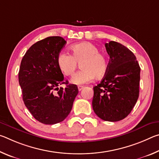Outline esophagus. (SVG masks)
<instances>
[{
	"label": "esophagus",
	"instance_id": "esophagus-1",
	"mask_svg": "<svg viewBox=\"0 0 159 159\" xmlns=\"http://www.w3.org/2000/svg\"><path fill=\"white\" fill-rule=\"evenodd\" d=\"M83 88H84V86H83V85H79V86H78V89H79V91L81 90Z\"/></svg>",
	"mask_w": 159,
	"mask_h": 159
}]
</instances>
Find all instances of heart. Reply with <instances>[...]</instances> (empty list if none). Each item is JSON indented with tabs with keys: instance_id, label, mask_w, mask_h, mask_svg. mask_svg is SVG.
Returning a JSON list of instances; mask_svg holds the SVG:
<instances>
[{
	"instance_id": "1",
	"label": "heart",
	"mask_w": 159,
	"mask_h": 159,
	"mask_svg": "<svg viewBox=\"0 0 159 159\" xmlns=\"http://www.w3.org/2000/svg\"><path fill=\"white\" fill-rule=\"evenodd\" d=\"M70 49L72 55L61 51L57 56V61L61 72L67 76H73L80 63L82 69L75 74L71 82L76 85L89 83L95 76L102 78L108 70V61L99 48L90 42H83L71 45Z\"/></svg>"
}]
</instances>
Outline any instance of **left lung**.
<instances>
[{
	"mask_svg": "<svg viewBox=\"0 0 159 159\" xmlns=\"http://www.w3.org/2000/svg\"><path fill=\"white\" fill-rule=\"evenodd\" d=\"M105 47L110 57L108 70L93 88V109L101 119L115 122L127 116L138 101L140 67L124 45L110 41Z\"/></svg>",
	"mask_w": 159,
	"mask_h": 159,
	"instance_id": "left-lung-1",
	"label": "left lung"
}]
</instances>
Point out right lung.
Instances as JSON below:
<instances>
[{"label":"right lung","mask_w":159,"mask_h":159,"mask_svg":"<svg viewBox=\"0 0 159 159\" xmlns=\"http://www.w3.org/2000/svg\"><path fill=\"white\" fill-rule=\"evenodd\" d=\"M66 43L62 37H48L31 45L21 61L19 83L23 101L32 116L43 124L63 121L79 93L76 85L64 81L57 64V56ZM61 84L66 88L59 89Z\"/></svg>","instance_id":"obj_1"}]
</instances>
